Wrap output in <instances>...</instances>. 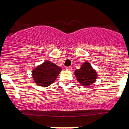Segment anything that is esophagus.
<instances>
[{"label": "esophagus", "mask_w": 129, "mask_h": 129, "mask_svg": "<svg viewBox=\"0 0 129 129\" xmlns=\"http://www.w3.org/2000/svg\"><path fill=\"white\" fill-rule=\"evenodd\" d=\"M66 69L68 70H70V71H72V70H73V68L72 67H66Z\"/></svg>", "instance_id": "1"}]
</instances>
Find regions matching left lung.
I'll return each instance as SVG.
<instances>
[{
  "label": "left lung",
  "instance_id": "1",
  "mask_svg": "<svg viewBox=\"0 0 129 129\" xmlns=\"http://www.w3.org/2000/svg\"><path fill=\"white\" fill-rule=\"evenodd\" d=\"M75 75L78 81L84 86H89L94 84L97 78V74L89 62H84L80 69L75 71Z\"/></svg>",
  "mask_w": 129,
  "mask_h": 129
}]
</instances>
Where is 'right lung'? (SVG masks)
<instances>
[{
    "instance_id": "add662e5",
    "label": "right lung",
    "mask_w": 129,
    "mask_h": 129,
    "mask_svg": "<svg viewBox=\"0 0 129 129\" xmlns=\"http://www.w3.org/2000/svg\"><path fill=\"white\" fill-rule=\"evenodd\" d=\"M61 71V68L59 66L50 61H46L32 70V77L37 85L47 87L56 80Z\"/></svg>"
}]
</instances>
